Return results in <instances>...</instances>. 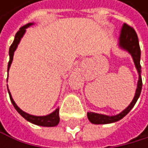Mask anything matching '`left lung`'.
Here are the masks:
<instances>
[{
	"label": "left lung",
	"mask_w": 148,
	"mask_h": 148,
	"mask_svg": "<svg viewBox=\"0 0 148 148\" xmlns=\"http://www.w3.org/2000/svg\"><path fill=\"white\" fill-rule=\"evenodd\" d=\"M118 46L122 49L125 50L128 53L132 56L135 67L138 73V80L137 83V89L135 91V96L130 102V104L126 107L124 110H123L120 114L115 115H106L98 113L93 112H88L87 116L89 121L91 123L94 124H107V123H113L115 122L120 121L123 119L130 110L132 109V107L135 106L137 100L138 99L141 89H142V78H141V66H140V48L138 43V39L136 32L134 31L133 28L127 25H123L121 28L120 35L118 38Z\"/></svg>",
	"instance_id": "obj_1"
}]
</instances>
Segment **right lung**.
<instances>
[{"mask_svg": "<svg viewBox=\"0 0 148 148\" xmlns=\"http://www.w3.org/2000/svg\"><path fill=\"white\" fill-rule=\"evenodd\" d=\"M34 25V23H28L26 25H25L24 26H22L20 29L18 30V32L15 35V39H14V42H12V44L10 45V51H9V54H10V61H9V64H8V73H9V70H10V67L11 66V63H12V60H13V56H14V52L15 50L18 48L20 41L22 37L24 36V34H25V29L28 27H30L31 25ZM9 76V75H8ZM7 82H8V78H7ZM8 87V85H7ZM8 91H9V94H10V100H11V103L12 105L14 106L15 109L18 111L26 121L30 122L35 125H39V126H43V127H54V126H57L59 123V115H58V112H59V108H57L56 110H54L52 113H50L47 115H42V116H37V115H33V114H27L25 112H24L23 110H21L19 107L16 106V104L15 103L14 99H12V96L10 94V91L8 88Z\"/></svg>", "mask_w": 148, "mask_h": 148, "instance_id": "add662e5", "label": "right lung"}]
</instances>
